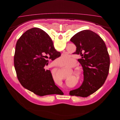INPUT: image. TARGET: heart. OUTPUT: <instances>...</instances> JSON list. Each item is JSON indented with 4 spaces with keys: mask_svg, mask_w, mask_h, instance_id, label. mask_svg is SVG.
<instances>
[{
    "mask_svg": "<svg viewBox=\"0 0 120 120\" xmlns=\"http://www.w3.org/2000/svg\"><path fill=\"white\" fill-rule=\"evenodd\" d=\"M72 60L73 59L67 54L62 55L57 59L58 64L61 66H68ZM77 65V64L75 61L71 65V68H75ZM74 73L79 79H81L84 76V70L82 67H78L75 69Z\"/></svg>",
    "mask_w": 120,
    "mask_h": 120,
    "instance_id": "1",
    "label": "heart"
}]
</instances>
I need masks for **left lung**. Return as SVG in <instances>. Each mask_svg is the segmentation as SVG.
<instances>
[{
	"mask_svg": "<svg viewBox=\"0 0 120 120\" xmlns=\"http://www.w3.org/2000/svg\"><path fill=\"white\" fill-rule=\"evenodd\" d=\"M77 47L74 54L80 55L78 59L84 70V79L79 88L70 92L71 96L87 97L103 85L109 71L110 60L103 40L95 32L83 30L71 39Z\"/></svg>",
	"mask_w": 120,
	"mask_h": 120,
	"instance_id": "8db88e82",
	"label": "left lung"
}]
</instances>
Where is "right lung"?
Segmentation results:
<instances>
[{"instance_id":"obj_1","label":"right lung","mask_w":120,"mask_h":120,"mask_svg":"<svg viewBox=\"0 0 120 120\" xmlns=\"http://www.w3.org/2000/svg\"><path fill=\"white\" fill-rule=\"evenodd\" d=\"M60 55L45 31L32 28L25 31L16 42L14 56V68L21 85L39 96L60 94L61 90L45 67L48 59L53 60Z\"/></svg>"}]
</instances>
